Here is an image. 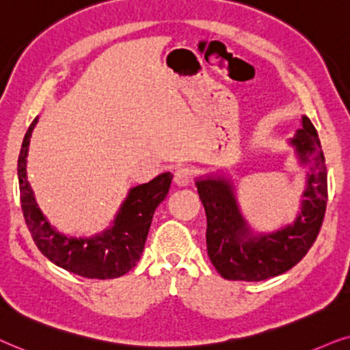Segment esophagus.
Returning <instances> with one entry per match:
<instances>
[{"label": "esophagus", "mask_w": 350, "mask_h": 350, "mask_svg": "<svg viewBox=\"0 0 350 350\" xmlns=\"http://www.w3.org/2000/svg\"><path fill=\"white\" fill-rule=\"evenodd\" d=\"M192 183V171L189 167H178L174 172V184L178 187H187Z\"/></svg>", "instance_id": "34e87169"}]
</instances>
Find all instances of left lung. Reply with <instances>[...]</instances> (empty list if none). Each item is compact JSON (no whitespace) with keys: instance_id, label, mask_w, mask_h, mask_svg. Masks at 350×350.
Here are the masks:
<instances>
[{"instance_id":"obj_1","label":"left lung","mask_w":350,"mask_h":350,"mask_svg":"<svg viewBox=\"0 0 350 350\" xmlns=\"http://www.w3.org/2000/svg\"><path fill=\"white\" fill-rule=\"evenodd\" d=\"M301 124L290 146L309 171L304 200L291 224L269 234L254 232L240 211L230 179L206 174L195 180L208 219V256L227 280L260 282L285 273L304 258L319 235L328 198L327 167L312 121L302 115Z\"/></svg>"}]
</instances>
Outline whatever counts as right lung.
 <instances>
[{
  "label": "right lung",
  "instance_id": "right-lung-1",
  "mask_svg": "<svg viewBox=\"0 0 350 350\" xmlns=\"http://www.w3.org/2000/svg\"><path fill=\"white\" fill-rule=\"evenodd\" d=\"M38 123L33 120L23 137L17 161L21 204L27 227L38 250L64 270L85 278H116L124 275L137 264L146 245L153 213L170 192L171 172H163L150 183L129 189L113 222L100 234L92 237H68L49 224L36 203L27 179V157L31 133Z\"/></svg>",
  "mask_w": 350,
  "mask_h": 350
}]
</instances>
